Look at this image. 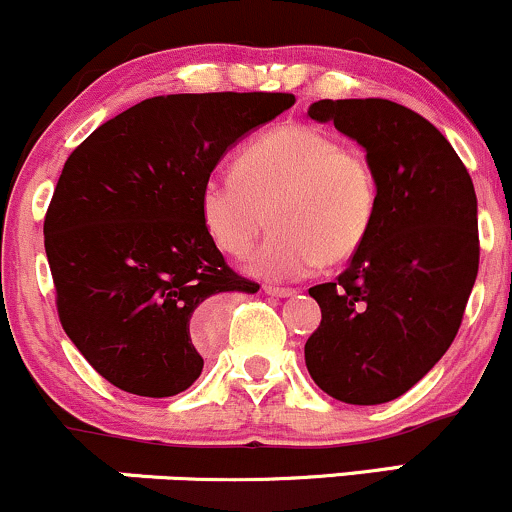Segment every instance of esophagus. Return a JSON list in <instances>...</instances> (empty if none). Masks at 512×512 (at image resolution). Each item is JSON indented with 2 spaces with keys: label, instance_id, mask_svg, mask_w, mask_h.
Wrapping results in <instances>:
<instances>
[{
  "label": "esophagus",
  "instance_id": "34e87169",
  "mask_svg": "<svg viewBox=\"0 0 512 512\" xmlns=\"http://www.w3.org/2000/svg\"><path fill=\"white\" fill-rule=\"evenodd\" d=\"M262 291L267 293V296H274V298H289L293 296V289H286V286H272V284H264Z\"/></svg>",
  "mask_w": 512,
  "mask_h": 512
}]
</instances>
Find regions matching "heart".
I'll return each instance as SVG.
<instances>
[{"instance_id": "obj_1", "label": "heart", "mask_w": 512, "mask_h": 512, "mask_svg": "<svg viewBox=\"0 0 512 512\" xmlns=\"http://www.w3.org/2000/svg\"><path fill=\"white\" fill-rule=\"evenodd\" d=\"M375 211L378 178L366 154L305 125L255 139L236 173L211 175L202 187L204 226L226 255L245 257L267 219L274 223L248 262L264 279H298L349 260L366 243Z\"/></svg>"}]
</instances>
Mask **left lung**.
<instances>
[{"instance_id":"1","label":"left lung","mask_w":512,"mask_h":512,"mask_svg":"<svg viewBox=\"0 0 512 512\" xmlns=\"http://www.w3.org/2000/svg\"><path fill=\"white\" fill-rule=\"evenodd\" d=\"M308 115L366 149L378 211L337 281L308 291L322 320L305 366L339 402L383 404L419 383L460 330L479 272L477 195L448 139L404 105L317 101Z\"/></svg>"}]
</instances>
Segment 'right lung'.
<instances>
[{
	"mask_svg": "<svg viewBox=\"0 0 512 512\" xmlns=\"http://www.w3.org/2000/svg\"><path fill=\"white\" fill-rule=\"evenodd\" d=\"M291 93H175L132 105L64 163L45 214L60 322L108 383L173 397L204 358L192 317L211 296L257 293L228 267L202 219V187Z\"/></svg>",
	"mask_w": 512,
	"mask_h": 512,
	"instance_id": "obj_1",
	"label": "right lung"
}]
</instances>
